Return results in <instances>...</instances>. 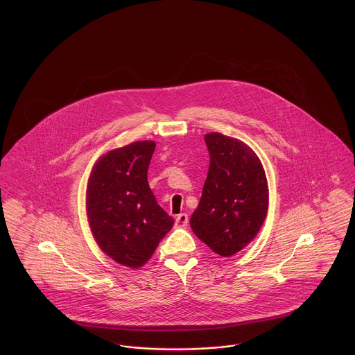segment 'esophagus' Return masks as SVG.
<instances>
[{"mask_svg": "<svg viewBox=\"0 0 355 355\" xmlns=\"http://www.w3.org/2000/svg\"><path fill=\"white\" fill-rule=\"evenodd\" d=\"M187 223H189V217L185 213H181L175 217V226L177 227H185Z\"/></svg>", "mask_w": 355, "mask_h": 355, "instance_id": "obj_1", "label": "esophagus"}]
</instances>
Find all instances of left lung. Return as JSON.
Here are the masks:
<instances>
[{"mask_svg": "<svg viewBox=\"0 0 355 355\" xmlns=\"http://www.w3.org/2000/svg\"><path fill=\"white\" fill-rule=\"evenodd\" d=\"M205 142L210 166L190 226L214 253L232 257L246 248L263 225L268 180L258 155L245 142L220 133L205 135Z\"/></svg>", "mask_w": 355, "mask_h": 355, "instance_id": "left-lung-1", "label": "left lung"}]
</instances>
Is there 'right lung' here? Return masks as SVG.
<instances>
[{
	"instance_id": "obj_1",
	"label": "right lung",
	"mask_w": 355,
	"mask_h": 355,
	"mask_svg": "<svg viewBox=\"0 0 355 355\" xmlns=\"http://www.w3.org/2000/svg\"><path fill=\"white\" fill-rule=\"evenodd\" d=\"M154 141H137L103 154L86 189V216L103 253L138 269L152 257L174 220L157 203L148 182Z\"/></svg>"
}]
</instances>
